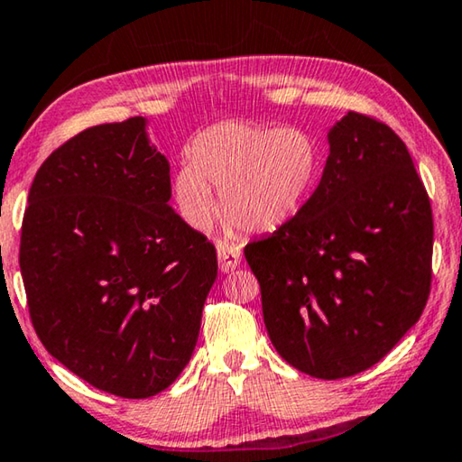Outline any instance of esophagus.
<instances>
[{"mask_svg":"<svg viewBox=\"0 0 462 462\" xmlns=\"http://www.w3.org/2000/svg\"><path fill=\"white\" fill-rule=\"evenodd\" d=\"M217 254H218V269L220 273H229L237 269L239 263H242V250L237 245L218 242L217 244Z\"/></svg>","mask_w":462,"mask_h":462,"instance_id":"1","label":"esophagus"}]
</instances>
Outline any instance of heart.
Instances as JSON below:
<instances>
[{"instance_id":"obj_1","label":"heart","mask_w":462,"mask_h":462,"mask_svg":"<svg viewBox=\"0 0 462 462\" xmlns=\"http://www.w3.org/2000/svg\"><path fill=\"white\" fill-rule=\"evenodd\" d=\"M320 166L323 152L309 131L229 120L199 133L191 162L172 175V198L185 223L202 231L217 217L215 187L233 225L264 233L298 215L319 181Z\"/></svg>"}]
</instances>
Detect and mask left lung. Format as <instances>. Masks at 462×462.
I'll return each instance as SVG.
<instances>
[{"label": "left lung", "mask_w": 462, "mask_h": 462, "mask_svg": "<svg viewBox=\"0 0 462 462\" xmlns=\"http://www.w3.org/2000/svg\"><path fill=\"white\" fill-rule=\"evenodd\" d=\"M327 142L309 202L244 254L281 358L310 377L342 379L377 365L419 320L431 285L433 218L390 126L347 112Z\"/></svg>", "instance_id": "8db88e82"}]
</instances>
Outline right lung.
<instances>
[{
	"instance_id": "right-lung-1",
	"label": "right lung",
	"mask_w": 462,
	"mask_h": 462,
	"mask_svg": "<svg viewBox=\"0 0 462 462\" xmlns=\"http://www.w3.org/2000/svg\"><path fill=\"white\" fill-rule=\"evenodd\" d=\"M148 120L85 129L37 171L20 237L31 320L97 390L156 396L189 363L217 250L172 210Z\"/></svg>"
}]
</instances>
